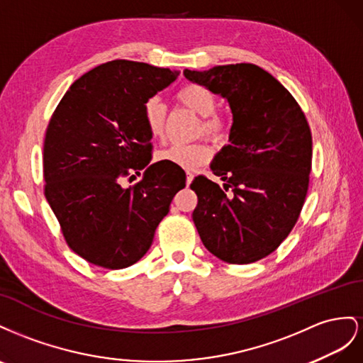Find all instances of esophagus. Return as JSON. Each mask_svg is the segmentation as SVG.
Instances as JSON below:
<instances>
[{"label":"esophagus","mask_w":363,"mask_h":363,"mask_svg":"<svg viewBox=\"0 0 363 363\" xmlns=\"http://www.w3.org/2000/svg\"><path fill=\"white\" fill-rule=\"evenodd\" d=\"M193 178H194V174L191 173V172H187V187L189 185L191 184V181H193Z\"/></svg>","instance_id":"1"}]
</instances>
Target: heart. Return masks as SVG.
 <instances>
[{
    "instance_id": "1",
    "label": "heart",
    "mask_w": 363,
    "mask_h": 363,
    "mask_svg": "<svg viewBox=\"0 0 363 363\" xmlns=\"http://www.w3.org/2000/svg\"><path fill=\"white\" fill-rule=\"evenodd\" d=\"M176 100L201 118L199 132L206 133L216 143H226L233 133V121L223 113L214 112L217 97L214 92L199 84L184 85L176 92ZM167 109L160 97L152 96L143 105V118L152 138H161L165 129ZM211 149L203 141L191 144H173L158 152V160L178 165L181 169H194L210 160Z\"/></svg>"
}]
</instances>
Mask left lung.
I'll list each match as a JSON object with an SVG mask.
<instances>
[{
    "mask_svg": "<svg viewBox=\"0 0 363 363\" xmlns=\"http://www.w3.org/2000/svg\"><path fill=\"white\" fill-rule=\"evenodd\" d=\"M184 76L220 94L233 112L230 144L210 165L225 190L202 174L190 185L198 194L196 230L206 250L226 263L262 260L292 231L306 201L312 132L304 112L254 64L185 69Z\"/></svg>",
    "mask_w": 363,
    "mask_h": 363,
    "instance_id": "8db88e82",
    "label": "left lung"
}]
</instances>
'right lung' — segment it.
Returning <instances> with one entry per match:
<instances>
[{
  "label": "right lung",
  "instance_id": "add662e5",
  "mask_svg": "<svg viewBox=\"0 0 363 363\" xmlns=\"http://www.w3.org/2000/svg\"><path fill=\"white\" fill-rule=\"evenodd\" d=\"M179 72L117 59L69 86L44 141L45 198L68 246L86 262L123 269L149 251L185 173L152 161L143 105ZM143 173L140 183L122 181Z\"/></svg>",
  "mask_w": 363,
  "mask_h": 363
}]
</instances>
